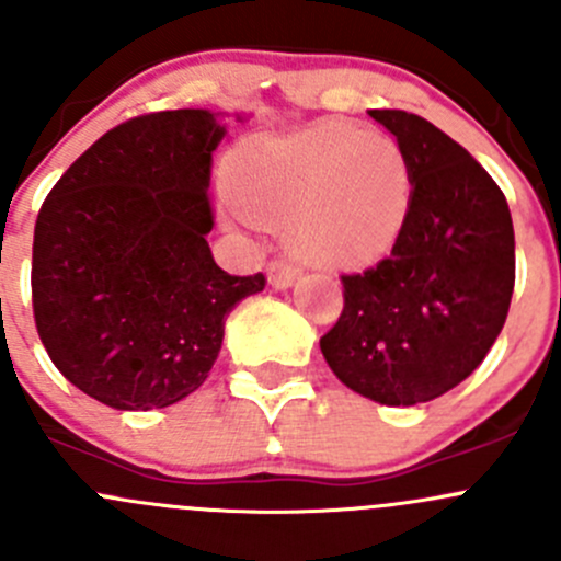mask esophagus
Listing matches in <instances>:
<instances>
[{"label": "esophagus", "instance_id": "esophagus-1", "mask_svg": "<svg viewBox=\"0 0 561 561\" xmlns=\"http://www.w3.org/2000/svg\"><path fill=\"white\" fill-rule=\"evenodd\" d=\"M265 271H268L271 287H276V290H285V287H290L298 276V268L296 265L287 263V260H271L268 268Z\"/></svg>", "mask_w": 561, "mask_h": 561}]
</instances>
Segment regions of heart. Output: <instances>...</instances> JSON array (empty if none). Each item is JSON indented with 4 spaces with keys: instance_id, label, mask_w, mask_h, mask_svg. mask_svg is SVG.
<instances>
[{
    "instance_id": "b5f03b06",
    "label": "heart",
    "mask_w": 561,
    "mask_h": 561,
    "mask_svg": "<svg viewBox=\"0 0 561 561\" xmlns=\"http://www.w3.org/2000/svg\"><path fill=\"white\" fill-rule=\"evenodd\" d=\"M233 190L249 217L287 225L293 247L333 265L382 257L412 203V171L393 138L320 124L254 140L233 160Z\"/></svg>"
}]
</instances>
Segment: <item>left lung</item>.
<instances>
[{
    "mask_svg": "<svg viewBox=\"0 0 561 561\" xmlns=\"http://www.w3.org/2000/svg\"><path fill=\"white\" fill-rule=\"evenodd\" d=\"M371 118L410 162V214L388 257L342 274V314L320 350L350 390L410 407L483 364L511 309L516 239L505 195L463 146L415 113Z\"/></svg>",
    "mask_w": 561,
    "mask_h": 561,
    "instance_id": "obj_1",
    "label": "left lung"
}]
</instances>
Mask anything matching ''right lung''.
<instances>
[{
    "label": "right lung",
    "mask_w": 561,
    "mask_h": 561,
    "mask_svg": "<svg viewBox=\"0 0 561 561\" xmlns=\"http://www.w3.org/2000/svg\"><path fill=\"white\" fill-rule=\"evenodd\" d=\"M208 111L127 118L54 184L32 244V309L45 353L113 410L171 407L206 382L225 317L265 287L214 263Z\"/></svg>",
    "instance_id": "add662e5"
}]
</instances>
